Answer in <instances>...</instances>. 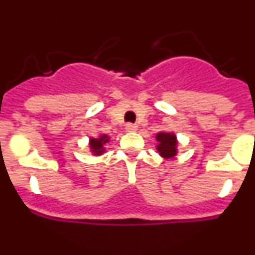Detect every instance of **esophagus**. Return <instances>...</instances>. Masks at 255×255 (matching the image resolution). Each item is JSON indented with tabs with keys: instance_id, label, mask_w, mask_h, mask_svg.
I'll return each mask as SVG.
<instances>
[{
	"instance_id": "34e87169",
	"label": "esophagus",
	"mask_w": 255,
	"mask_h": 255,
	"mask_svg": "<svg viewBox=\"0 0 255 255\" xmlns=\"http://www.w3.org/2000/svg\"><path fill=\"white\" fill-rule=\"evenodd\" d=\"M125 130H126V131H129V132L136 131V130H138V126L132 125V124H128V125L125 126Z\"/></svg>"
}]
</instances>
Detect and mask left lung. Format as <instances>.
<instances>
[{
    "label": "left lung",
    "mask_w": 255,
    "mask_h": 255,
    "mask_svg": "<svg viewBox=\"0 0 255 255\" xmlns=\"http://www.w3.org/2000/svg\"><path fill=\"white\" fill-rule=\"evenodd\" d=\"M155 140H157V145L155 149L159 153L162 158L170 159L176 157L177 155V145H179V140L175 132H167V131H159L155 134Z\"/></svg>",
    "instance_id": "1"
}]
</instances>
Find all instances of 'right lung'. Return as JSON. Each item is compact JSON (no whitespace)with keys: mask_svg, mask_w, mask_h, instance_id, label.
Masks as SVG:
<instances>
[{"mask_svg":"<svg viewBox=\"0 0 255 255\" xmlns=\"http://www.w3.org/2000/svg\"><path fill=\"white\" fill-rule=\"evenodd\" d=\"M110 143V135L107 134H100L97 138L91 136L89 138V150L93 155L98 157V155H102L106 152V145Z\"/></svg>","mask_w":255,"mask_h":255,"instance_id":"1","label":"right lung"}]
</instances>
